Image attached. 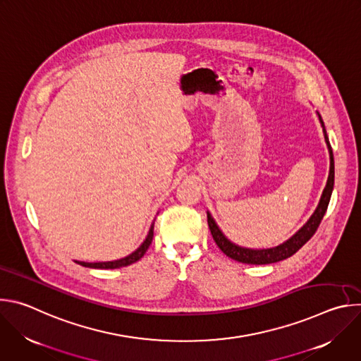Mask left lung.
I'll list each match as a JSON object with an SVG mask.
<instances>
[{
	"mask_svg": "<svg viewBox=\"0 0 361 361\" xmlns=\"http://www.w3.org/2000/svg\"><path fill=\"white\" fill-rule=\"evenodd\" d=\"M319 116V121L323 127V134H324V140L329 148V156H330V171H329V178L326 183V187L322 192L320 201L317 204V207L314 210V213L310 216V219L307 220V223L295 233L293 234L287 241H284L283 244L277 245V247H271V248H247V247H241L234 244L233 241H230L224 233L220 230V227L217 226L216 220L213 219V216L210 214V212H207V221H209V227L212 231V235L216 241V244L219 245V248L227 255L230 259L238 262V263H244V264H271V263H277L281 260L288 259L294 252H297L308 240L313 237V234L316 233L317 227L320 226L326 210L329 207L330 202V197L333 192V187H334V159H333V149L327 137V131L323 123L322 116L317 113Z\"/></svg>",
	"mask_w": 361,
	"mask_h": 361,
	"instance_id": "left-lung-1",
	"label": "left lung"
}]
</instances>
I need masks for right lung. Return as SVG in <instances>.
<instances>
[{
    "label": "right lung",
    "mask_w": 361,
    "mask_h": 361,
    "mask_svg": "<svg viewBox=\"0 0 361 361\" xmlns=\"http://www.w3.org/2000/svg\"><path fill=\"white\" fill-rule=\"evenodd\" d=\"M152 235H154V223L151 224V227L148 230V234H147L145 240L141 243V245L135 251H133L131 254L124 257V259L114 260V262H99V263H85V262H75V263L82 266V267H88V269H120V267L130 266V264L138 262L141 257L145 254V251L148 250V247L152 241Z\"/></svg>",
    "instance_id": "obj_1"
}]
</instances>
